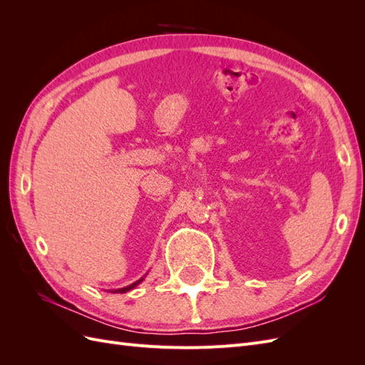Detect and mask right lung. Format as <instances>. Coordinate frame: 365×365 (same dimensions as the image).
<instances>
[{"instance_id":"1","label":"right lung","mask_w":365,"mask_h":365,"mask_svg":"<svg viewBox=\"0 0 365 365\" xmlns=\"http://www.w3.org/2000/svg\"><path fill=\"white\" fill-rule=\"evenodd\" d=\"M143 282V279H140V280H137L135 283H132V284H129V286H126V288H121V289H115V291H111V292H114V294H123V292H128V291H130V289H134L135 286L138 284V283H141Z\"/></svg>"}]
</instances>
